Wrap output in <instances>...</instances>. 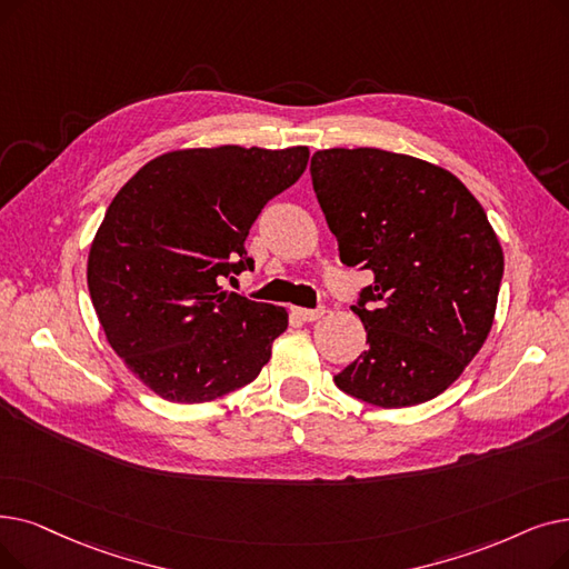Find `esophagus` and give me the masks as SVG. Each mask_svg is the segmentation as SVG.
<instances>
[{"mask_svg":"<svg viewBox=\"0 0 569 569\" xmlns=\"http://www.w3.org/2000/svg\"><path fill=\"white\" fill-rule=\"evenodd\" d=\"M295 313H298L302 320H307V323H311V320H318V318H323V313H326V307H316V309H295Z\"/></svg>","mask_w":569,"mask_h":569,"instance_id":"obj_1","label":"esophagus"}]
</instances>
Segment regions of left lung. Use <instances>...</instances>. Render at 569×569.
<instances>
[{"label": "left lung", "mask_w": 569, "mask_h": 569, "mask_svg": "<svg viewBox=\"0 0 569 569\" xmlns=\"http://www.w3.org/2000/svg\"><path fill=\"white\" fill-rule=\"evenodd\" d=\"M311 181L346 267L375 281L351 307L367 351L335 383L398 409L447 390L483 346L505 258L486 211L453 174L381 148H326Z\"/></svg>", "instance_id": "left-lung-1"}]
</instances>
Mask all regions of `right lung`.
<instances>
[{"label": "right lung", "instance_id": "obj_1", "mask_svg": "<svg viewBox=\"0 0 569 569\" xmlns=\"http://www.w3.org/2000/svg\"><path fill=\"white\" fill-rule=\"evenodd\" d=\"M307 162V146L190 148L143 164L113 197L88 290L111 349L164 400H216L267 365L286 309L223 281L253 269L246 237Z\"/></svg>", "mask_w": 569, "mask_h": 569}]
</instances>
